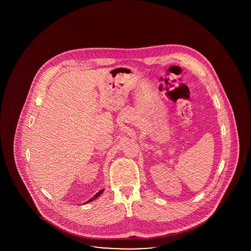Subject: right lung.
<instances>
[{
    "label": "right lung",
    "instance_id": "obj_1",
    "mask_svg": "<svg viewBox=\"0 0 251 251\" xmlns=\"http://www.w3.org/2000/svg\"><path fill=\"white\" fill-rule=\"evenodd\" d=\"M102 191H103V189H101V190H100V191L98 192V193H97V194H96V195H95V196H94V197H92V198H91V199H90V200H89V201H86V202H90V201H94V200H96V199H97V198H98V197H99V196H100V194H101V193H102Z\"/></svg>",
    "mask_w": 251,
    "mask_h": 251
}]
</instances>
